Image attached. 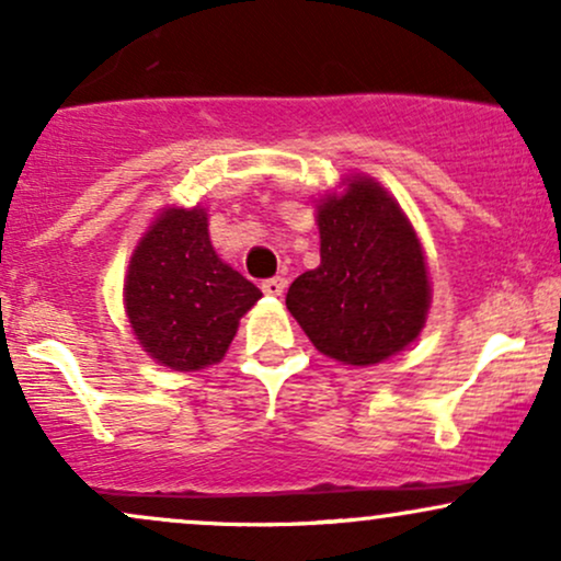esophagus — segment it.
Returning <instances> with one entry per match:
<instances>
[{
	"label": "esophagus",
	"mask_w": 561,
	"mask_h": 561,
	"mask_svg": "<svg viewBox=\"0 0 561 561\" xmlns=\"http://www.w3.org/2000/svg\"><path fill=\"white\" fill-rule=\"evenodd\" d=\"M261 289H263V293H266V295H274V298H279V295L287 289V279H282V276H272V279L263 282Z\"/></svg>",
	"instance_id": "obj_1"
}]
</instances>
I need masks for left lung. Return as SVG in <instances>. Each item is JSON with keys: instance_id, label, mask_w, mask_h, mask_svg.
Returning a JSON list of instances; mask_svg holds the SVG:
<instances>
[{"instance_id": "left-lung-1", "label": "left lung", "mask_w": 561, "mask_h": 561, "mask_svg": "<svg viewBox=\"0 0 561 561\" xmlns=\"http://www.w3.org/2000/svg\"><path fill=\"white\" fill-rule=\"evenodd\" d=\"M321 263L287 289V308L324 356L379 364L422 332L430 282L414 229L382 186L347 184L319 205Z\"/></svg>"}]
</instances>
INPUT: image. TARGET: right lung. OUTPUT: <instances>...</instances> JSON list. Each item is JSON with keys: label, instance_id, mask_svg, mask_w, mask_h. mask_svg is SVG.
<instances>
[{"label": "right lung", "instance_id": "obj_1", "mask_svg": "<svg viewBox=\"0 0 561 561\" xmlns=\"http://www.w3.org/2000/svg\"><path fill=\"white\" fill-rule=\"evenodd\" d=\"M126 313L141 347L176 371L221 362L261 289L216 255L208 218L165 210L134 253Z\"/></svg>", "mask_w": 561, "mask_h": 561}]
</instances>
